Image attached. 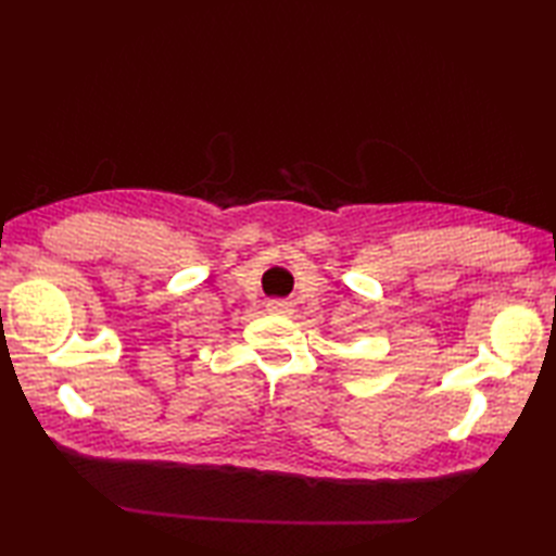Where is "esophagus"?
<instances>
[{
    "label": "esophagus",
    "instance_id": "obj_1",
    "mask_svg": "<svg viewBox=\"0 0 556 556\" xmlns=\"http://www.w3.org/2000/svg\"><path fill=\"white\" fill-rule=\"evenodd\" d=\"M267 313H271V315H293V303L291 301H269Z\"/></svg>",
    "mask_w": 556,
    "mask_h": 556
}]
</instances>
